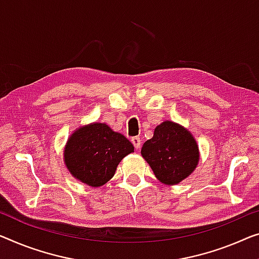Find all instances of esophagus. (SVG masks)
Returning <instances> with one entry per match:
<instances>
[{
	"label": "esophagus",
	"mask_w": 259,
	"mask_h": 259,
	"mask_svg": "<svg viewBox=\"0 0 259 259\" xmlns=\"http://www.w3.org/2000/svg\"><path fill=\"white\" fill-rule=\"evenodd\" d=\"M131 143H133L134 146H135V149H136V150H138V149L141 148V140H140V137H133V138H131Z\"/></svg>",
	"instance_id": "1"
}]
</instances>
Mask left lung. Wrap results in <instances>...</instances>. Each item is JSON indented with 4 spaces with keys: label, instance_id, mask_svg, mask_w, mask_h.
Returning <instances> with one entry per match:
<instances>
[{
    "label": "left lung",
    "instance_id": "1",
    "mask_svg": "<svg viewBox=\"0 0 259 259\" xmlns=\"http://www.w3.org/2000/svg\"><path fill=\"white\" fill-rule=\"evenodd\" d=\"M156 178L165 185H177L191 176L200 159L199 145L183 125L164 121L141 150Z\"/></svg>",
    "mask_w": 259,
    "mask_h": 259
}]
</instances>
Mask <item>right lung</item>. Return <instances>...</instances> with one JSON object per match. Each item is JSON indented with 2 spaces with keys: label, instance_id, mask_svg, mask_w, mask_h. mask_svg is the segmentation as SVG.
I'll use <instances>...</instances> for the list:
<instances>
[{
  "label": "right lung",
  "instance_id": "right-lung-1",
  "mask_svg": "<svg viewBox=\"0 0 259 259\" xmlns=\"http://www.w3.org/2000/svg\"><path fill=\"white\" fill-rule=\"evenodd\" d=\"M134 145L106 123H90L73 131L64 148V163L76 180L101 187L115 175Z\"/></svg>",
  "mask_w": 259,
  "mask_h": 259
}]
</instances>
